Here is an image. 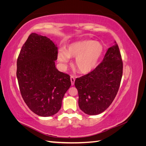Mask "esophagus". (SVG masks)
<instances>
[{"label":"esophagus","mask_w":146,"mask_h":146,"mask_svg":"<svg viewBox=\"0 0 146 146\" xmlns=\"http://www.w3.org/2000/svg\"><path fill=\"white\" fill-rule=\"evenodd\" d=\"M70 82H71L72 85H74L75 82V78L74 76H70Z\"/></svg>","instance_id":"esophagus-1"}]
</instances>
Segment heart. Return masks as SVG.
Wrapping results in <instances>:
<instances>
[{
  "label": "heart",
  "instance_id": "b5f03b06",
  "mask_svg": "<svg viewBox=\"0 0 146 146\" xmlns=\"http://www.w3.org/2000/svg\"><path fill=\"white\" fill-rule=\"evenodd\" d=\"M101 43L93 40H84L70 44L67 49H60L57 59L64 67L70 58H76L74 66L78 71L83 74L92 72L98 66L104 53Z\"/></svg>",
  "mask_w": 146,
  "mask_h": 146
}]
</instances>
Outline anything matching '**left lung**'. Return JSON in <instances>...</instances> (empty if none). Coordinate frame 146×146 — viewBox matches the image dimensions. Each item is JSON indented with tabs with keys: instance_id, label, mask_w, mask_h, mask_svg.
<instances>
[{
	"instance_id": "8db88e82",
	"label": "left lung",
	"mask_w": 146,
	"mask_h": 146,
	"mask_svg": "<svg viewBox=\"0 0 146 146\" xmlns=\"http://www.w3.org/2000/svg\"><path fill=\"white\" fill-rule=\"evenodd\" d=\"M108 48L104 58L92 72L76 78L78 105L89 115L104 112L111 104L117 93L122 76L123 63L119 48Z\"/></svg>"
}]
</instances>
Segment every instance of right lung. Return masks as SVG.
I'll use <instances>...</instances> for the list:
<instances>
[{"label":"right lung","mask_w":146,"mask_h":146,"mask_svg":"<svg viewBox=\"0 0 146 146\" xmlns=\"http://www.w3.org/2000/svg\"><path fill=\"white\" fill-rule=\"evenodd\" d=\"M58 48L46 36L33 33L22 47L16 76L25 103L38 116L54 115L71 85L70 76L55 67Z\"/></svg>","instance_id":"add662e5"}]
</instances>
